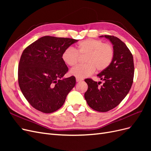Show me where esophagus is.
I'll return each mask as SVG.
<instances>
[{
    "label": "esophagus",
    "mask_w": 151,
    "mask_h": 151,
    "mask_svg": "<svg viewBox=\"0 0 151 151\" xmlns=\"http://www.w3.org/2000/svg\"><path fill=\"white\" fill-rule=\"evenodd\" d=\"M83 79H80V78H77V77H76V81L77 82H80V81H82Z\"/></svg>",
    "instance_id": "esophagus-1"
}]
</instances>
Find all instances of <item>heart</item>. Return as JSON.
I'll list each match as a JSON object with an SVG mask.
<instances>
[{
	"label": "heart",
	"instance_id": "1",
	"mask_svg": "<svg viewBox=\"0 0 151 151\" xmlns=\"http://www.w3.org/2000/svg\"><path fill=\"white\" fill-rule=\"evenodd\" d=\"M80 56H86V64L79 65L70 70V75L77 78H84L94 73L101 72L111 64L114 57V50L110 44L104 43L101 40L87 39L77 44L76 48H66L62 55L63 61L69 66L75 65Z\"/></svg>",
	"mask_w": 151,
	"mask_h": 151
}]
</instances>
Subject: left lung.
<instances>
[{
  "mask_svg": "<svg viewBox=\"0 0 151 151\" xmlns=\"http://www.w3.org/2000/svg\"><path fill=\"white\" fill-rule=\"evenodd\" d=\"M110 41L114 50V57L111 64L98 74L104 83L91 79H85L88 89L84 94L89 106L99 112H106L115 108L129 93L133 83L134 75V58L127 45L114 36L104 35Z\"/></svg>",
  "mask_w": 151,
  "mask_h": 151,
  "instance_id": "left-lung-1",
  "label": "left lung"
}]
</instances>
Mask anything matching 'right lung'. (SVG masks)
I'll return each instance as SVG.
<instances>
[{
	"instance_id": "add662e5",
	"label": "right lung",
	"mask_w": 151,
	"mask_h": 151,
	"mask_svg": "<svg viewBox=\"0 0 151 151\" xmlns=\"http://www.w3.org/2000/svg\"><path fill=\"white\" fill-rule=\"evenodd\" d=\"M77 40L45 36L26 48L18 67V83L27 101L38 110L50 113L60 108L76 85V78L63 76L68 68L64 50Z\"/></svg>"
}]
</instances>
